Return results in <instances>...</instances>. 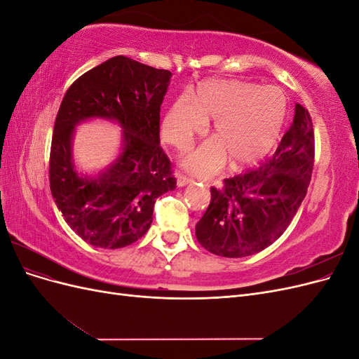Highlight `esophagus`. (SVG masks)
<instances>
[{
	"label": "esophagus",
	"mask_w": 359,
	"mask_h": 359,
	"mask_svg": "<svg viewBox=\"0 0 359 359\" xmlns=\"http://www.w3.org/2000/svg\"><path fill=\"white\" fill-rule=\"evenodd\" d=\"M191 182H193L191 178H189V177H186V175H182V173H177V184H178V187H184V186H187V184H191Z\"/></svg>",
	"instance_id": "34e87169"
}]
</instances>
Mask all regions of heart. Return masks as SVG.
Instances as JSON below:
<instances>
[{
    "instance_id": "1",
    "label": "heart",
    "mask_w": 359,
    "mask_h": 359,
    "mask_svg": "<svg viewBox=\"0 0 359 359\" xmlns=\"http://www.w3.org/2000/svg\"><path fill=\"white\" fill-rule=\"evenodd\" d=\"M287 100L278 86L245 81H208L198 86L194 102L177 97L161 123L169 144L186 149L214 118V139L182 157L181 165L196 175L222 169L226 157L233 168L253 165L273 148L285 123Z\"/></svg>"
}]
</instances>
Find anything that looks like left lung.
<instances>
[{"label": "left lung", "mask_w": 359, "mask_h": 359, "mask_svg": "<svg viewBox=\"0 0 359 359\" xmlns=\"http://www.w3.org/2000/svg\"><path fill=\"white\" fill-rule=\"evenodd\" d=\"M314 161V133L307 109L295 115L276 153L259 169L211 187V202L196 224V238L208 252L245 257L277 241L307 194Z\"/></svg>", "instance_id": "1"}]
</instances>
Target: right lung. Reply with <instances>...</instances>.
Instances as JSON below:
<instances>
[{
    "mask_svg": "<svg viewBox=\"0 0 359 359\" xmlns=\"http://www.w3.org/2000/svg\"><path fill=\"white\" fill-rule=\"evenodd\" d=\"M172 73L127 57H114L83 73L67 90L53 127L49 181L64 220L85 243L121 248L144 236L156 199L177 187L160 147V106ZM104 118L122 127V148L94 176L77 170L75 127Z\"/></svg>",
    "mask_w": 359,
    "mask_h": 359,
    "instance_id": "add662e5",
    "label": "right lung"
}]
</instances>
